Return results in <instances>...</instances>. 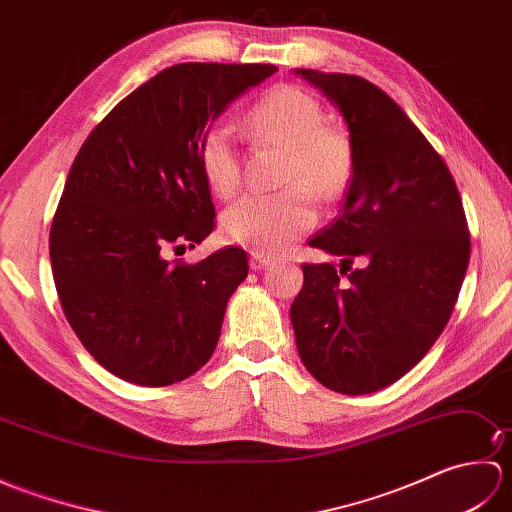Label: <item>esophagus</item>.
Instances as JSON below:
<instances>
[{
  "label": "esophagus",
  "instance_id": "obj_1",
  "mask_svg": "<svg viewBox=\"0 0 512 512\" xmlns=\"http://www.w3.org/2000/svg\"><path fill=\"white\" fill-rule=\"evenodd\" d=\"M273 264H275V259L264 255V253H259V250H253V253H250V268L253 270H264Z\"/></svg>",
  "mask_w": 512,
  "mask_h": 512
}]
</instances>
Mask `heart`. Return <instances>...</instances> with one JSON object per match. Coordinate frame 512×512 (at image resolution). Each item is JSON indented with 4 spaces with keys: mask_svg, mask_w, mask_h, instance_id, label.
<instances>
[{
    "mask_svg": "<svg viewBox=\"0 0 512 512\" xmlns=\"http://www.w3.org/2000/svg\"><path fill=\"white\" fill-rule=\"evenodd\" d=\"M248 134L270 147L284 149L279 184L273 195H244L222 213V235L233 244L279 250L312 228V195L336 202L350 189L356 154L343 127L323 123V107L295 85H273L244 116ZM202 176L209 189L228 198L242 182V156L228 127L213 123L198 143Z\"/></svg>",
    "mask_w": 512,
    "mask_h": 512,
    "instance_id": "1",
    "label": "heart"
}]
</instances>
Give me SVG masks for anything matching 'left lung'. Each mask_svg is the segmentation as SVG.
Here are the masks:
<instances>
[{"label":"left lung","instance_id":"obj_1","mask_svg":"<svg viewBox=\"0 0 512 512\" xmlns=\"http://www.w3.org/2000/svg\"><path fill=\"white\" fill-rule=\"evenodd\" d=\"M297 74L341 110L356 171L341 215L308 242L341 266H301L290 321L321 385L372 394L418 365L449 323L469 268V224L449 167L389 94L356 74Z\"/></svg>","mask_w":512,"mask_h":512}]
</instances>
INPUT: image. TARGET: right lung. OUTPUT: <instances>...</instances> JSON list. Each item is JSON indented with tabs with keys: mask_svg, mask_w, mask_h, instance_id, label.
Returning <instances> with one entry per match:
<instances>
[{
	"mask_svg": "<svg viewBox=\"0 0 512 512\" xmlns=\"http://www.w3.org/2000/svg\"><path fill=\"white\" fill-rule=\"evenodd\" d=\"M270 63H178L118 103L85 138L50 226L65 319L107 372L173 385L209 361L226 301L248 275L242 248L198 264L167 255L200 244L215 206L198 143Z\"/></svg>",
	"mask_w": 512,
	"mask_h": 512,
	"instance_id": "1",
	"label": "right lung"
}]
</instances>
